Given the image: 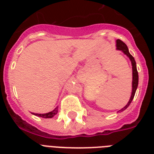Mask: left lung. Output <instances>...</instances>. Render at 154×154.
Masks as SVG:
<instances>
[{
  "label": "left lung",
  "mask_w": 154,
  "mask_h": 154,
  "mask_svg": "<svg viewBox=\"0 0 154 154\" xmlns=\"http://www.w3.org/2000/svg\"><path fill=\"white\" fill-rule=\"evenodd\" d=\"M117 50H121L122 52L125 54V55L129 58V60H131V64H132V69H133V82H132V94L130 98H129V102L127 103V105L125 106L124 108H122V109L119 110L120 112H122L129 107L130 103L132 102L133 99L134 97V95H135V93H136V90L137 89V85H138V72H137V65H136V61L134 60V57L133 56L129 53V49L124 42H122L121 40L117 39Z\"/></svg>",
  "instance_id": "obj_1"
}]
</instances>
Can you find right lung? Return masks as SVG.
I'll return each instance as SVG.
<instances>
[{
	"instance_id": "add662e5",
	"label": "right lung",
	"mask_w": 154,
	"mask_h": 154,
	"mask_svg": "<svg viewBox=\"0 0 154 154\" xmlns=\"http://www.w3.org/2000/svg\"><path fill=\"white\" fill-rule=\"evenodd\" d=\"M57 111H58V107H56L53 111L49 112H46V113H33L34 115L36 116H38V117H43V118H52L53 117H54L57 113Z\"/></svg>"
}]
</instances>
